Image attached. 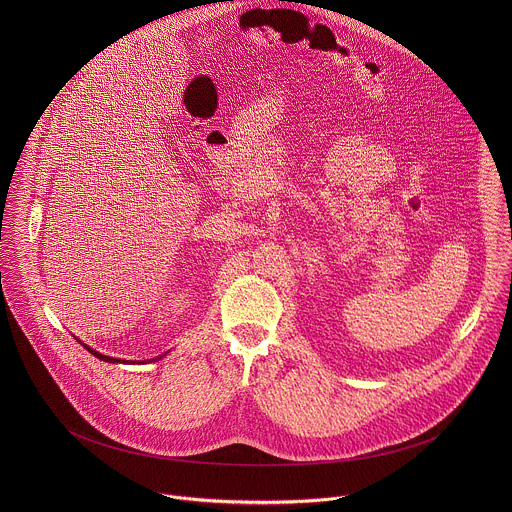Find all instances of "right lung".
<instances>
[{
  "mask_svg": "<svg viewBox=\"0 0 512 512\" xmlns=\"http://www.w3.org/2000/svg\"><path fill=\"white\" fill-rule=\"evenodd\" d=\"M84 347H86V345H84ZM86 349H88V351H90V353H92V355H94V357H98V359H100V361H106V363H120V361H118V359H112V357H106V355H100V353H96V351H94V349H90V347H86ZM159 359H161V357H159ZM155 361H157V359H155Z\"/></svg>",
  "mask_w": 512,
  "mask_h": 512,
  "instance_id": "obj_1",
  "label": "right lung"
}]
</instances>
